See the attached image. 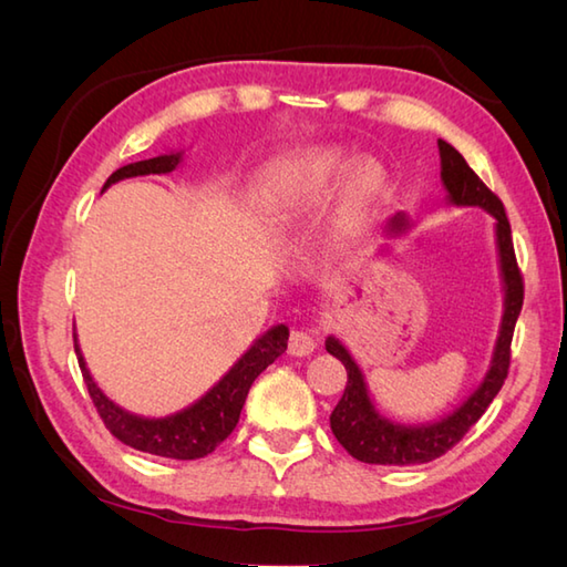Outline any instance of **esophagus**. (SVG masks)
I'll use <instances>...</instances> for the list:
<instances>
[{
    "label": "esophagus",
    "instance_id": "34e87169",
    "mask_svg": "<svg viewBox=\"0 0 567 567\" xmlns=\"http://www.w3.org/2000/svg\"><path fill=\"white\" fill-rule=\"evenodd\" d=\"M315 348H317L315 331H309V329L292 331V336H290V353L292 355L305 358L309 353H315Z\"/></svg>",
    "mask_w": 567,
    "mask_h": 567
}]
</instances>
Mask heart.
Segmentation results:
<instances>
[{
	"label": "heart",
	"instance_id": "obj_1",
	"mask_svg": "<svg viewBox=\"0 0 567 567\" xmlns=\"http://www.w3.org/2000/svg\"><path fill=\"white\" fill-rule=\"evenodd\" d=\"M348 153L341 148H317L305 158L295 161L285 173L277 175L265 189V212L277 226L297 221L299 216L317 212L331 187L346 172ZM388 183L382 165L375 161L355 163L341 179L339 199L333 209V234H348L378 202L380 192Z\"/></svg>",
	"mask_w": 567,
	"mask_h": 567
}]
</instances>
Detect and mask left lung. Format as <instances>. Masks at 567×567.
<instances>
[{
	"mask_svg": "<svg viewBox=\"0 0 567 567\" xmlns=\"http://www.w3.org/2000/svg\"><path fill=\"white\" fill-rule=\"evenodd\" d=\"M439 155L445 202L453 204V207H480L495 219V244L504 292L499 336L495 341L489 370L485 372L483 382H480L477 388L470 392L467 400L461 406H455L451 414H445L439 421H429V424H396V421L382 416L375 402H372L365 375L355 363V358L339 339H336V336H329L327 351L333 358H339L348 372L343 396L331 412V431L343 449L360 463L419 465L436 461L445 451H451L470 431V426L485 414V409L502 390L504 380H507L509 346L516 319H519V311L524 305V282L519 268H516L512 226L497 195H492L483 179L473 173V167L465 163L463 155L457 153L451 143L439 138ZM409 228H412V221H409L406 214L400 212L388 221L384 234L390 238H396L404 236Z\"/></svg>",
	"mask_w": 567,
	"mask_h": 567,
	"instance_id": "1",
	"label": "left lung"
}]
</instances>
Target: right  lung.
Instances as JSON below:
<instances>
[{"label": "right lung", "mask_w": 567, "mask_h": 567, "mask_svg": "<svg viewBox=\"0 0 567 567\" xmlns=\"http://www.w3.org/2000/svg\"><path fill=\"white\" fill-rule=\"evenodd\" d=\"M183 155L185 151H171L155 155V158L148 161L118 167V171L106 179L102 192L128 177L173 173L175 167L183 165ZM72 339H75V355L92 402L97 406L104 426L110 429L118 441L151 455L175 457V461H197V457L209 455L216 445L236 429L240 409L246 404L252 380H256L270 363H275L277 355H282L287 351L290 329H287L285 323H277V327L258 336L248 351L228 368L226 375L216 382L212 390L204 392L197 402H192L189 406L167 416L134 414L128 412V409L118 406L114 400H110V396L102 392L100 384L94 382L87 363H84L78 333H72Z\"/></svg>", "instance_id": "add662e5"}]
</instances>
